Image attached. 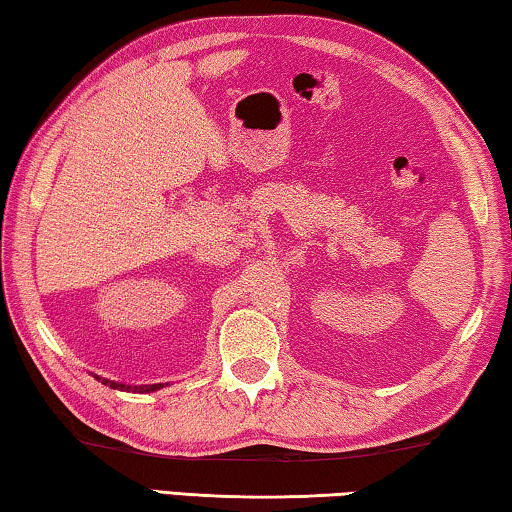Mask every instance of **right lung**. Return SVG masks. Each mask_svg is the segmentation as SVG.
Wrapping results in <instances>:
<instances>
[{
    "label": "right lung",
    "instance_id": "add662e5",
    "mask_svg": "<svg viewBox=\"0 0 512 512\" xmlns=\"http://www.w3.org/2000/svg\"><path fill=\"white\" fill-rule=\"evenodd\" d=\"M101 379V377H97ZM101 384H110V388H119V391H126V393H151V391H158L162 388V384H151V386H126V384H117V381H110V379H101Z\"/></svg>",
    "mask_w": 512,
    "mask_h": 512
}]
</instances>
